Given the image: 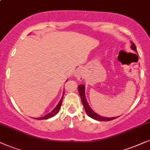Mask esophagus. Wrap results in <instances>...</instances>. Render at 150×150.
I'll list each match as a JSON object with an SVG mask.
<instances>
[{"instance_id": "obj_1", "label": "esophagus", "mask_w": 150, "mask_h": 150, "mask_svg": "<svg viewBox=\"0 0 150 150\" xmlns=\"http://www.w3.org/2000/svg\"><path fill=\"white\" fill-rule=\"evenodd\" d=\"M75 76L78 81H81L84 77V73L82 69H78L75 74Z\"/></svg>"}]
</instances>
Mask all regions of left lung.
<instances>
[{"label": "left lung", "mask_w": 150, "mask_h": 150, "mask_svg": "<svg viewBox=\"0 0 150 150\" xmlns=\"http://www.w3.org/2000/svg\"><path fill=\"white\" fill-rule=\"evenodd\" d=\"M131 48H132V49L133 50V51H134L135 52H137V47H136L135 45L132 42H131ZM78 91H79V95H80V97H81V102H82L83 106H84V109H85L86 112L87 113V115H88L90 117H91V118L95 119V120L100 121H111V120H113V119H115L116 118H117V117H112V118H111V117H110V118L108 117V118H107V117H102V116H100L99 115H98V114L95 113V112H94L93 110L91 109V108L89 106L88 103L87 101H86V97H85V86L83 85V84L79 85Z\"/></svg>", "instance_id": "left-lung-1"}]
</instances>
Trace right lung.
<instances>
[{
  "label": "right lung",
  "mask_w": 150,
  "mask_h": 150,
  "mask_svg": "<svg viewBox=\"0 0 150 150\" xmlns=\"http://www.w3.org/2000/svg\"><path fill=\"white\" fill-rule=\"evenodd\" d=\"M64 93H63V95H62V97L60 101H59L58 104L57 105V106L55 107V108L51 112L47 114V115H46L45 116H44V117H40V118H35V119H38V120H43V119H49V118H51V117H54L55 115H56L57 112H59V109H60V107L62 105V100H63V98H64Z\"/></svg>",
  "instance_id": "1"
}]
</instances>
